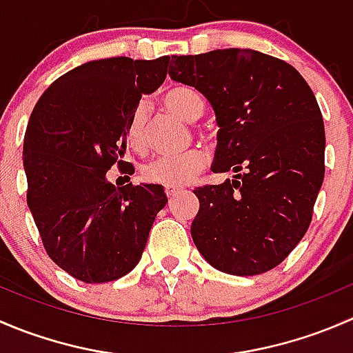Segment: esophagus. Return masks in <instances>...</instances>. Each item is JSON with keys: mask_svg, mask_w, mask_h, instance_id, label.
I'll return each instance as SVG.
<instances>
[{"mask_svg": "<svg viewBox=\"0 0 353 353\" xmlns=\"http://www.w3.org/2000/svg\"><path fill=\"white\" fill-rule=\"evenodd\" d=\"M179 193H181V190H177V188H165V194L169 199H172L176 194H179Z\"/></svg>", "mask_w": 353, "mask_h": 353, "instance_id": "obj_1", "label": "esophagus"}]
</instances>
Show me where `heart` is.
Segmentation results:
<instances>
[{
  "mask_svg": "<svg viewBox=\"0 0 353 353\" xmlns=\"http://www.w3.org/2000/svg\"><path fill=\"white\" fill-rule=\"evenodd\" d=\"M162 102L167 109L186 121H196L205 114V101L194 88L188 85H174L162 95ZM147 109L138 105L131 114L126 128V141L137 154L148 150L147 133ZM208 163V155L201 148H191L176 155H162L148 162L141 170V176L148 184L163 188H181L190 184Z\"/></svg>",
  "mask_w": 353,
  "mask_h": 353,
  "instance_id": "1",
  "label": "heart"
}]
</instances>
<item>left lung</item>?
<instances>
[{
    "label": "left lung",
    "mask_w": 353,
    "mask_h": 353,
    "mask_svg": "<svg viewBox=\"0 0 353 353\" xmlns=\"http://www.w3.org/2000/svg\"><path fill=\"white\" fill-rule=\"evenodd\" d=\"M169 77L194 87L219 123L213 172L194 190L191 236L206 261L237 276L279 266L307 232L325 179V123L294 66L252 49L172 56Z\"/></svg>",
    "instance_id": "left-lung-1"
}]
</instances>
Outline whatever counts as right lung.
<instances>
[{"instance_id":"add662e5","label":"right lung","mask_w":353,"mask_h":353,"mask_svg":"<svg viewBox=\"0 0 353 353\" xmlns=\"http://www.w3.org/2000/svg\"><path fill=\"white\" fill-rule=\"evenodd\" d=\"M169 56L85 63L41 95L23 140L27 205L49 258L85 283L128 275L140 261L157 213V184L116 188L108 170L134 172L126 128L143 94L167 74Z\"/></svg>"}]
</instances>
